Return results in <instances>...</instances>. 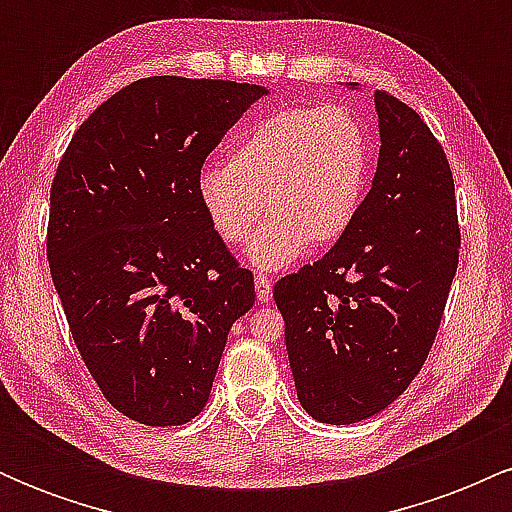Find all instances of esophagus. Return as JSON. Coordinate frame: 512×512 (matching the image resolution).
<instances>
[{"label":"esophagus","mask_w":512,"mask_h":512,"mask_svg":"<svg viewBox=\"0 0 512 512\" xmlns=\"http://www.w3.org/2000/svg\"><path fill=\"white\" fill-rule=\"evenodd\" d=\"M255 293H257V301L260 303H267L269 298H272V281H269V276H264V274L255 276Z\"/></svg>","instance_id":"obj_1"}]
</instances>
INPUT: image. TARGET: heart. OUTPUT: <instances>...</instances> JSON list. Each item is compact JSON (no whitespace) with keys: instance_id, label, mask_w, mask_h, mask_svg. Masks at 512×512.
<instances>
[{"instance_id":"1","label":"heart","mask_w":512,"mask_h":512,"mask_svg":"<svg viewBox=\"0 0 512 512\" xmlns=\"http://www.w3.org/2000/svg\"><path fill=\"white\" fill-rule=\"evenodd\" d=\"M370 173L366 127L344 105L286 108L252 125L228 166L199 173L197 195L223 243L245 245L260 269L289 267L313 248L342 240L354 226Z\"/></svg>"}]
</instances>
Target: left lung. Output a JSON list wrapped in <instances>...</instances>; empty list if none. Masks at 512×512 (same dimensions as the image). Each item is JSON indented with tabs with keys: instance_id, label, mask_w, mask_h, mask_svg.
I'll return each mask as SVG.
<instances>
[{
	"instance_id": "1",
	"label": "left lung",
	"mask_w": 512,
	"mask_h": 512,
	"mask_svg": "<svg viewBox=\"0 0 512 512\" xmlns=\"http://www.w3.org/2000/svg\"><path fill=\"white\" fill-rule=\"evenodd\" d=\"M373 101L378 168L354 226L322 260L274 286L298 402L334 426L380 414L416 378L460 257L443 146L392 93L375 91Z\"/></svg>"
}]
</instances>
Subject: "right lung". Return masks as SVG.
<instances>
[{
  "label": "right lung",
  "mask_w": 512,
  "mask_h": 512,
  "mask_svg": "<svg viewBox=\"0 0 512 512\" xmlns=\"http://www.w3.org/2000/svg\"><path fill=\"white\" fill-rule=\"evenodd\" d=\"M257 84L151 76L98 105L50 190L48 260L74 344L117 411L180 426L207 404L233 322L255 303L197 195Z\"/></svg>",
  "instance_id": "add662e5"
}]
</instances>
